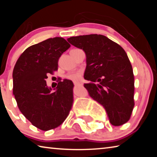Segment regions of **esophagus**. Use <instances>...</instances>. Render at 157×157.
<instances>
[{
	"mask_svg": "<svg viewBox=\"0 0 157 157\" xmlns=\"http://www.w3.org/2000/svg\"><path fill=\"white\" fill-rule=\"evenodd\" d=\"M73 84H75V85H78V84H79V82H77V81H74L73 82Z\"/></svg>",
	"mask_w": 157,
	"mask_h": 157,
	"instance_id": "34e87169",
	"label": "esophagus"
}]
</instances>
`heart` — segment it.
I'll use <instances>...</instances> for the list:
<instances>
[{
    "instance_id": "1",
    "label": "heart",
    "mask_w": 157,
    "mask_h": 157,
    "mask_svg": "<svg viewBox=\"0 0 157 157\" xmlns=\"http://www.w3.org/2000/svg\"><path fill=\"white\" fill-rule=\"evenodd\" d=\"M75 50H78V49H75ZM82 75V73L80 71H78V72H72L68 73L67 75V78L68 79H71V80L73 81H78L81 79Z\"/></svg>"
}]
</instances>
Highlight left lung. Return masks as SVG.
Here are the masks:
<instances>
[{
    "mask_svg": "<svg viewBox=\"0 0 157 157\" xmlns=\"http://www.w3.org/2000/svg\"><path fill=\"white\" fill-rule=\"evenodd\" d=\"M68 41L86 56L84 84L93 99L105 109L114 126L126 123L134 107V77L127 53L120 45L101 34L72 36Z\"/></svg>",
    "mask_w": 157,
    "mask_h": 157,
    "instance_id": "obj_1",
    "label": "left lung"
}]
</instances>
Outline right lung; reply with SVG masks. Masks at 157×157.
I'll return each mask as SVG.
<instances>
[{"mask_svg": "<svg viewBox=\"0 0 157 157\" xmlns=\"http://www.w3.org/2000/svg\"><path fill=\"white\" fill-rule=\"evenodd\" d=\"M71 45L62 37L28 47L13 70V94L21 112L37 128L48 131L61 125L73 103V83L59 79L54 92L48 87V74L57 71L58 60Z\"/></svg>", "mask_w": 157, "mask_h": 157, "instance_id": "obj_1", "label": "right lung"}]
</instances>
